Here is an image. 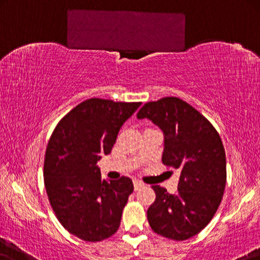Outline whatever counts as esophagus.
<instances>
[{"mask_svg":"<svg viewBox=\"0 0 260 260\" xmlns=\"http://www.w3.org/2000/svg\"><path fill=\"white\" fill-rule=\"evenodd\" d=\"M142 187H145V184H143V183L141 182V180L135 179V180H134V189H135V191H138V189L142 188Z\"/></svg>","mask_w":260,"mask_h":260,"instance_id":"34e87169","label":"esophagus"}]
</instances>
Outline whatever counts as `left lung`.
I'll list each match as a JSON object with an SVG mask.
<instances>
[{"label": "left lung", "instance_id": "1", "mask_svg": "<svg viewBox=\"0 0 260 260\" xmlns=\"http://www.w3.org/2000/svg\"><path fill=\"white\" fill-rule=\"evenodd\" d=\"M163 132L162 162L179 171L178 189L170 194L154 185L148 222L156 234L185 241L213 219L223 196L225 152L221 138L203 114L177 97L149 102L138 112Z\"/></svg>", "mask_w": 260, "mask_h": 260}]
</instances>
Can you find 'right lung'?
I'll return each mask as SVG.
<instances>
[{
	"instance_id": "obj_1",
	"label": "right lung",
	"mask_w": 260,
	"mask_h": 260,
	"mask_svg": "<svg viewBox=\"0 0 260 260\" xmlns=\"http://www.w3.org/2000/svg\"><path fill=\"white\" fill-rule=\"evenodd\" d=\"M141 103L86 100L57 123L44 162L45 187L57 220L86 242L112 236L133 192L128 177L103 179L97 162L108 155L118 133Z\"/></svg>"
}]
</instances>
